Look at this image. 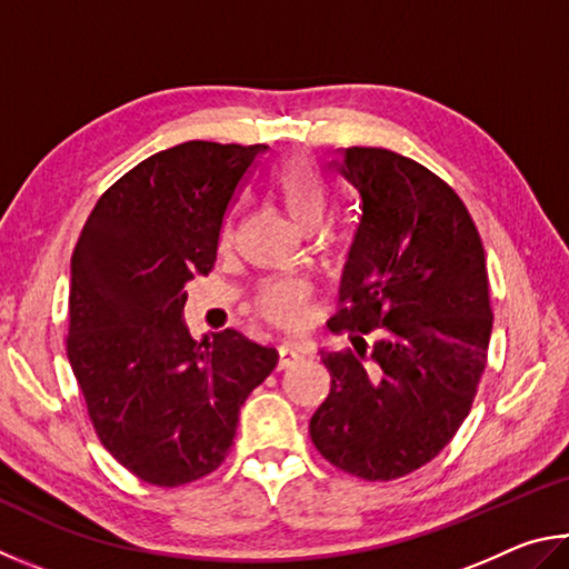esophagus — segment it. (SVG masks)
I'll list each match as a JSON object with an SVG mask.
<instances>
[{"label": "esophagus", "mask_w": 569, "mask_h": 569, "mask_svg": "<svg viewBox=\"0 0 569 569\" xmlns=\"http://www.w3.org/2000/svg\"><path fill=\"white\" fill-rule=\"evenodd\" d=\"M300 360H302L300 347H295L290 342L279 345V365H277V370H287V367H292L295 362H300Z\"/></svg>", "instance_id": "1"}]
</instances>
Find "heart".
Masks as SVG:
<instances>
[{"label":"heart","mask_w":569,"mask_h":569,"mask_svg":"<svg viewBox=\"0 0 569 569\" xmlns=\"http://www.w3.org/2000/svg\"><path fill=\"white\" fill-rule=\"evenodd\" d=\"M269 189L300 232H312L320 227L327 212V187L312 162L302 157L284 159L269 174ZM305 295L307 287L302 279H272L259 292V307L272 320L292 325L302 317Z\"/></svg>","instance_id":"1"}]
</instances>
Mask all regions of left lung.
Returning a JSON list of instances; mask_svg holds the SVG:
<instances>
[{"label": "left lung", "mask_w": 569, "mask_h": 569, "mask_svg": "<svg viewBox=\"0 0 569 569\" xmlns=\"http://www.w3.org/2000/svg\"><path fill=\"white\" fill-rule=\"evenodd\" d=\"M335 167L362 214L327 327L357 355L320 352L332 387L310 437L327 462L387 482L440 455L470 415L492 335L485 249L462 199L415 159L350 147Z\"/></svg>", "instance_id": "left-lung-1"}]
</instances>
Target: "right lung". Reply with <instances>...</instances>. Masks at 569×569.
Here are the masks:
<instances>
[{"label":"right lung","instance_id":"1","mask_svg":"<svg viewBox=\"0 0 569 569\" xmlns=\"http://www.w3.org/2000/svg\"><path fill=\"white\" fill-rule=\"evenodd\" d=\"M264 144H177L99 197L72 254L67 357L114 460L157 487L214 472L239 410L274 370L272 345L234 327L197 342L182 320L217 259L229 204Z\"/></svg>","mask_w":569,"mask_h":569}]
</instances>
